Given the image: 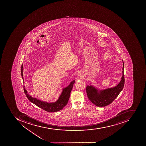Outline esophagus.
Listing matches in <instances>:
<instances>
[{
  "label": "esophagus",
  "instance_id": "obj_1",
  "mask_svg": "<svg viewBox=\"0 0 146 146\" xmlns=\"http://www.w3.org/2000/svg\"><path fill=\"white\" fill-rule=\"evenodd\" d=\"M78 76H80V75H79H79H78Z\"/></svg>",
  "mask_w": 146,
  "mask_h": 146
}]
</instances>
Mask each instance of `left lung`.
Masks as SVG:
<instances>
[{"mask_svg": "<svg viewBox=\"0 0 146 146\" xmlns=\"http://www.w3.org/2000/svg\"><path fill=\"white\" fill-rule=\"evenodd\" d=\"M122 63V76L121 80L115 87L100 89L92 84V83L90 82V85H88L86 87V92L88 99L96 106L105 107L110 105L117 98L123 89L125 83L123 61Z\"/></svg>", "mask_w": 146, "mask_h": 146, "instance_id": "left-lung-1", "label": "left lung"}]
</instances>
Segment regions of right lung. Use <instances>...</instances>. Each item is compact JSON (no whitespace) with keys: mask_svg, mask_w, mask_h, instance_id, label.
<instances>
[{"mask_svg":"<svg viewBox=\"0 0 146 146\" xmlns=\"http://www.w3.org/2000/svg\"><path fill=\"white\" fill-rule=\"evenodd\" d=\"M23 70H24V68H23V65L22 64L21 66V74L22 76L24 83H25L24 81V77H23ZM74 82H75V80H74L70 82L69 85H68L67 87L62 88V91L61 92L59 97L55 102H54L43 101L37 98L32 97L28 93L27 90L25 88V86H24V92L27 96V98L29 100L30 102L34 104V105H35L36 106H37L44 110L46 111L47 112H50V113L58 112L62 110L63 108L67 105L69 99L70 92L72 89Z\"/></svg>","mask_w":146,"mask_h":146,"instance_id":"1","label":"right lung"}]
</instances>
